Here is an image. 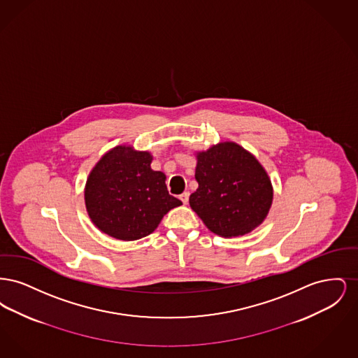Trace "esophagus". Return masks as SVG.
<instances>
[{"label":"esophagus","instance_id":"1","mask_svg":"<svg viewBox=\"0 0 358 358\" xmlns=\"http://www.w3.org/2000/svg\"><path fill=\"white\" fill-rule=\"evenodd\" d=\"M180 200H181L184 204H187V201H189V192H184L182 194H180Z\"/></svg>","mask_w":358,"mask_h":358}]
</instances>
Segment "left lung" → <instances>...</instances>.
<instances>
[{
  "label": "left lung",
  "mask_w": 358,
  "mask_h": 358,
  "mask_svg": "<svg viewBox=\"0 0 358 358\" xmlns=\"http://www.w3.org/2000/svg\"><path fill=\"white\" fill-rule=\"evenodd\" d=\"M199 187L190 208L209 231L222 238L250 234L266 219L273 185L259 161L235 142H222L197 153Z\"/></svg>",
  "instance_id": "obj_1"
}]
</instances>
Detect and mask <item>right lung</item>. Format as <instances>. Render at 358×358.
I'll return each mask as SVG.
<instances>
[{"label":"right lung","instance_id":"right-lung-1","mask_svg":"<svg viewBox=\"0 0 358 358\" xmlns=\"http://www.w3.org/2000/svg\"><path fill=\"white\" fill-rule=\"evenodd\" d=\"M152 154L120 145L103 155L90 173L85 201L88 216L103 234L131 241L150 235L162 217L182 204L150 168Z\"/></svg>","mask_w":358,"mask_h":358}]
</instances>
